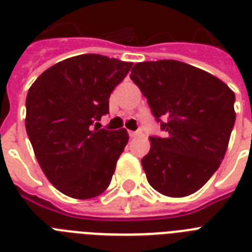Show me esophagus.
<instances>
[{"label":"esophagus","mask_w":252,"mask_h":252,"mask_svg":"<svg viewBox=\"0 0 252 252\" xmlns=\"http://www.w3.org/2000/svg\"><path fill=\"white\" fill-rule=\"evenodd\" d=\"M130 137H137L140 135V132L139 131H130Z\"/></svg>","instance_id":"obj_1"}]
</instances>
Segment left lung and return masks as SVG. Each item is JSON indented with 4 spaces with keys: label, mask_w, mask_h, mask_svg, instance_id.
I'll list each match as a JSON object with an SVG mask.
<instances>
[{
    "label": "left lung",
    "mask_w": 252,
    "mask_h": 252,
    "mask_svg": "<svg viewBox=\"0 0 252 252\" xmlns=\"http://www.w3.org/2000/svg\"><path fill=\"white\" fill-rule=\"evenodd\" d=\"M130 78L166 137H150L141 159L148 182L166 197H187L212 177L236 120L235 93L211 73L178 60L136 63Z\"/></svg>",
    "instance_id": "8db88e82"
}]
</instances>
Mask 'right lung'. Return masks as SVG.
Segmentation results:
<instances>
[{
	"mask_svg": "<svg viewBox=\"0 0 252 252\" xmlns=\"http://www.w3.org/2000/svg\"><path fill=\"white\" fill-rule=\"evenodd\" d=\"M132 63L99 54L68 58L46 69L26 97L25 126L40 168L53 186L75 199H90L111 183L127 145L126 128L104 130L115 87Z\"/></svg>",
	"mask_w": 252,
	"mask_h": 252,
	"instance_id": "1",
	"label": "right lung"
}]
</instances>
